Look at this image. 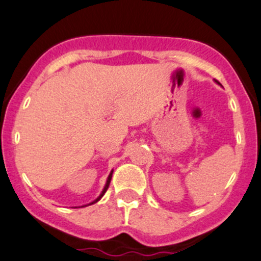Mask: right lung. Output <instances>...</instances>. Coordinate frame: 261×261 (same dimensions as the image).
I'll return each mask as SVG.
<instances>
[{"label": "right lung", "instance_id": "1", "mask_svg": "<svg viewBox=\"0 0 261 261\" xmlns=\"http://www.w3.org/2000/svg\"><path fill=\"white\" fill-rule=\"evenodd\" d=\"M112 172H114V171H111V172H110V175H109V177H108V181H106V185H105V188H103L102 193H101V194H100V196H98V197H97V199H96V200H94V201H92V202H91V204H89V205H92V204H95V202H97V201H98V200H100V199H101V197H102V196H103V194H105V193H106V191H108V189H109V185H110V181H111V177H112ZM85 206H86V205H85Z\"/></svg>", "mask_w": 261, "mask_h": 261}]
</instances>
